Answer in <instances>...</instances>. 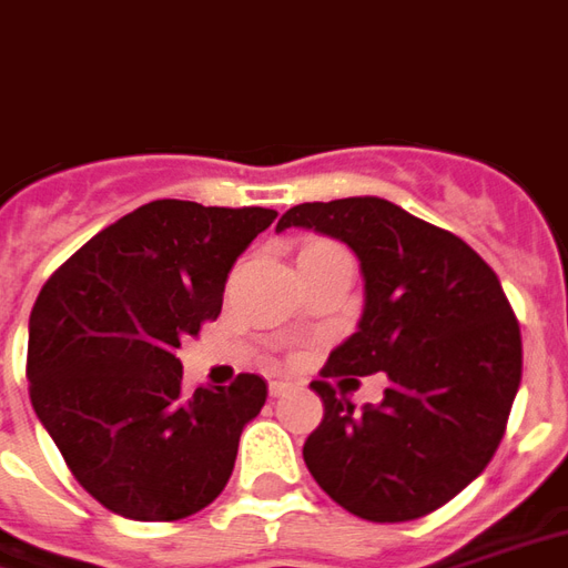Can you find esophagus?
Masks as SVG:
<instances>
[{
  "instance_id": "esophagus-1",
  "label": "esophagus",
  "mask_w": 568,
  "mask_h": 568,
  "mask_svg": "<svg viewBox=\"0 0 568 568\" xmlns=\"http://www.w3.org/2000/svg\"><path fill=\"white\" fill-rule=\"evenodd\" d=\"M284 390H287V381H272V384H268V393H272V396H284Z\"/></svg>"
}]
</instances>
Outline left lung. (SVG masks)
<instances>
[{
	"instance_id": "obj_1",
	"label": "left lung",
	"mask_w": 568,
	"mask_h": 568,
	"mask_svg": "<svg viewBox=\"0 0 568 568\" xmlns=\"http://www.w3.org/2000/svg\"><path fill=\"white\" fill-rule=\"evenodd\" d=\"M290 226L345 242L363 272L357 333L324 378L387 375L384 399L363 408L342 381H314L324 420L305 438V466L363 520L429 515L490 463L520 387V326L503 284L463 239L387 199L302 202L278 233Z\"/></svg>"
}]
</instances>
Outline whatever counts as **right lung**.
Masks as SVG:
<instances>
[{"mask_svg": "<svg viewBox=\"0 0 568 568\" xmlns=\"http://www.w3.org/2000/svg\"><path fill=\"white\" fill-rule=\"evenodd\" d=\"M278 217L156 199L93 235L29 314V399L78 484L130 520H178L217 499L260 375L181 393L184 335L221 314L226 275Z\"/></svg>", "mask_w": 568, "mask_h": 568, "instance_id": "obj_1", "label": "right lung"}]
</instances>
